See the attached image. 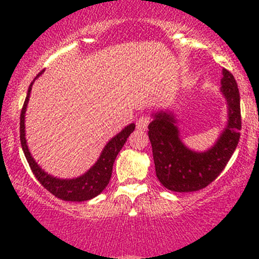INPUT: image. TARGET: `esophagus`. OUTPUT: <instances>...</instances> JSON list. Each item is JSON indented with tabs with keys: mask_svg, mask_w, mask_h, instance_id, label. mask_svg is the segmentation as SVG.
Segmentation results:
<instances>
[{
	"mask_svg": "<svg viewBox=\"0 0 259 259\" xmlns=\"http://www.w3.org/2000/svg\"><path fill=\"white\" fill-rule=\"evenodd\" d=\"M148 123H150V117L148 115H141L136 121V127L139 130H146Z\"/></svg>",
	"mask_w": 259,
	"mask_h": 259,
	"instance_id": "34e87169",
	"label": "esophagus"
}]
</instances>
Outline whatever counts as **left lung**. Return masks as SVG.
<instances>
[{
  "label": "left lung",
  "mask_w": 259,
  "mask_h": 259,
  "mask_svg": "<svg viewBox=\"0 0 259 259\" xmlns=\"http://www.w3.org/2000/svg\"><path fill=\"white\" fill-rule=\"evenodd\" d=\"M222 91L228 102L229 120L217 144L206 152H194L180 141L173 115L156 113L148 124L156 174L162 185L175 192H192L214 181L233 156L240 140L241 109L236 80L223 69Z\"/></svg>",
  "instance_id": "8db88e82"
}]
</instances>
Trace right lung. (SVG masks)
<instances>
[{
    "label": "right lung",
    "mask_w": 259,
    "mask_h": 259,
    "mask_svg": "<svg viewBox=\"0 0 259 259\" xmlns=\"http://www.w3.org/2000/svg\"><path fill=\"white\" fill-rule=\"evenodd\" d=\"M42 72L44 70H41V72L36 75V78H38V76L42 74ZM32 82L30 86H29L28 95H26V99L24 101V105H23L22 112H20V144H22L23 152H24L25 158L28 160L29 167H30L31 171L34 173L35 177H36L38 183H40L47 191L51 192V194L53 196H56L57 198H61V200L64 201L82 202L96 197V196L100 195L101 192L105 190V187L108 185L112 177L113 163H114L115 158H117L118 153L120 152L121 147L125 144L126 139L129 138L130 134H132L134 132V129H135V124H130V125H127L125 127V129L121 130L118 135H115L114 138L106 145V147L103 148L99 160L95 163L94 167L90 168V170L86 171L84 175L76 178V179L70 180H62L57 179V178H53L51 175L45 173L42 169L38 167L37 163L35 162L34 158L31 157L30 152H29L28 145H26L24 114L26 111V106H28L29 96H30Z\"/></svg>",
    "instance_id": "right-lung-1"
}]
</instances>
